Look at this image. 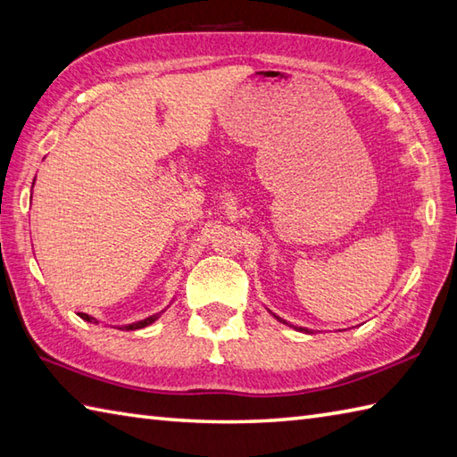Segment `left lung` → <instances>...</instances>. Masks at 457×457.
I'll return each instance as SVG.
<instances>
[{
	"label": "left lung",
	"mask_w": 457,
	"mask_h": 457,
	"mask_svg": "<svg viewBox=\"0 0 457 457\" xmlns=\"http://www.w3.org/2000/svg\"><path fill=\"white\" fill-rule=\"evenodd\" d=\"M276 320H280V318H276ZM280 321H284V320H280ZM284 323H286V321H284ZM295 329H300V331H305L303 328H295Z\"/></svg>",
	"instance_id": "8db88e82"
}]
</instances>
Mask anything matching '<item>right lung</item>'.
<instances>
[{
    "label": "right lung",
    "instance_id": "obj_1",
    "mask_svg": "<svg viewBox=\"0 0 457 457\" xmlns=\"http://www.w3.org/2000/svg\"><path fill=\"white\" fill-rule=\"evenodd\" d=\"M82 320L85 321H95L90 318V315H87V313H79ZM157 320V315H152V318H145V320H142V321H136V323H132V325H126V329H129V331H134V329H142V328H147V325L150 323H154Z\"/></svg>",
    "mask_w": 457,
    "mask_h": 457
}]
</instances>
